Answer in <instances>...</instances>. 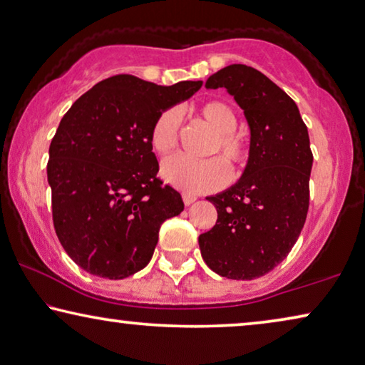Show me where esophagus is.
Masks as SVG:
<instances>
[{
  "label": "esophagus",
  "mask_w": 365,
  "mask_h": 365,
  "mask_svg": "<svg viewBox=\"0 0 365 365\" xmlns=\"http://www.w3.org/2000/svg\"><path fill=\"white\" fill-rule=\"evenodd\" d=\"M182 198H183V203L187 206H190L192 203H195V201H197V197H193V195H188V193H183Z\"/></svg>",
  "instance_id": "34e87169"
}]
</instances>
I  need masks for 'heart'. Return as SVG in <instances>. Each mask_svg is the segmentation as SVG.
Segmentation results:
<instances>
[{
  "label": "heart",
  "instance_id": "b5f03b06",
  "mask_svg": "<svg viewBox=\"0 0 365 365\" xmlns=\"http://www.w3.org/2000/svg\"><path fill=\"white\" fill-rule=\"evenodd\" d=\"M200 114L216 133L211 152H221L222 158L232 167L246 164L249 150L244 140L236 135L237 113L226 101H208L200 108ZM182 126V110L173 106L162 111L150 128V145L157 154H168L175 149ZM224 160V161H225ZM221 157L206 160L190 159L177 154L162 162L160 175L164 180L185 193L213 192L230 182L231 170Z\"/></svg>",
  "mask_w": 365,
  "mask_h": 365
}]
</instances>
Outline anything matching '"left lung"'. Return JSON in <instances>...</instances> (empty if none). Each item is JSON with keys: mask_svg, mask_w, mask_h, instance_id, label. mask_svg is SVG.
<instances>
[{"mask_svg": "<svg viewBox=\"0 0 365 365\" xmlns=\"http://www.w3.org/2000/svg\"><path fill=\"white\" fill-rule=\"evenodd\" d=\"M205 86L235 98L251 139L241 178L206 198L217 221L198 237L201 257L217 275L252 280L277 267L303 230L313 165L308 129L297 103L247 65H227Z\"/></svg>", "mask_w": 365, "mask_h": 365, "instance_id": "left-lung-1", "label": "left lung"}]
</instances>
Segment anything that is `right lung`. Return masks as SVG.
Instances as JSON below:
<instances>
[{"mask_svg":"<svg viewBox=\"0 0 365 365\" xmlns=\"http://www.w3.org/2000/svg\"><path fill=\"white\" fill-rule=\"evenodd\" d=\"M201 85L162 86L116 75L65 113L48 148L53 227L65 252L88 274L121 280L144 269L162 222L183 211L180 193L157 178L150 128Z\"/></svg>","mask_w":365,"mask_h":365,"instance_id":"add662e5","label":"right lung"}]
</instances>
